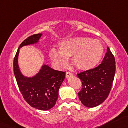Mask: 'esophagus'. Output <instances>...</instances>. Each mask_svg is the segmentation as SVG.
I'll return each mask as SVG.
<instances>
[{"mask_svg": "<svg viewBox=\"0 0 128 128\" xmlns=\"http://www.w3.org/2000/svg\"><path fill=\"white\" fill-rule=\"evenodd\" d=\"M71 76H72V74L71 72H67L66 74V78H69Z\"/></svg>", "mask_w": 128, "mask_h": 128, "instance_id": "1", "label": "esophagus"}]
</instances>
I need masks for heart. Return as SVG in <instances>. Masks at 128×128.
I'll list each match as a JSON object with an SVG mask.
<instances>
[{
  "label": "heart",
  "instance_id": "1",
  "mask_svg": "<svg viewBox=\"0 0 128 128\" xmlns=\"http://www.w3.org/2000/svg\"><path fill=\"white\" fill-rule=\"evenodd\" d=\"M58 51L52 48L49 52L50 59L60 68L68 64L67 58L73 56L75 66L82 70H88L97 66L103 57L104 47L97 39L88 37H76L64 39L58 44Z\"/></svg>",
  "mask_w": 128,
  "mask_h": 128
}]
</instances>
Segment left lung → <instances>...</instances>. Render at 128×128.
Returning a JSON list of instances; mask_svg holds the SVG:
<instances>
[{"label": "left lung", "instance_id": "obj_1", "mask_svg": "<svg viewBox=\"0 0 128 128\" xmlns=\"http://www.w3.org/2000/svg\"><path fill=\"white\" fill-rule=\"evenodd\" d=\"M115 72V58L108 47L103 61L98 67L77 74L82 82V89L78 92L81 103L88 108L103 103L110 93Z\"/></svg>", "mask_w": 128, "mask_h": 128}]
</instances>
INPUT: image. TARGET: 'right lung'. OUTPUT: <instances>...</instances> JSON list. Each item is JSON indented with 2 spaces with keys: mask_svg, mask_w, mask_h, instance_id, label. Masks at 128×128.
<instances>
[{
  "mask_svg": "<svg viewBox=\"0 0 128 128\" xmlns=\"http://www.w3.org/2000/svg\"><path fill=\"white\" fill-rule=\"evenodd\" d=\"M42 35V33L32 35L20 44L14 58L13 68L19 90L25 100L36 109L47 110L55 105L66 72L56 70L44 64L34 76L26 77L20 72L18 61L19 49L23 46L38 43Z\"/></svg>",
  "mask_w": 128,
  "mask_h": 128,
  "instance_id": "add662e5",
  "label": "right lung"
}]
</instances>
